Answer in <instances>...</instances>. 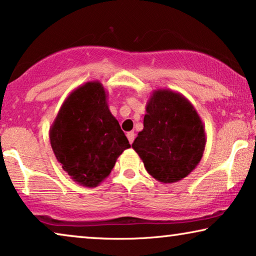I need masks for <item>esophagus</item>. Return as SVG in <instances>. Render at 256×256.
Segmentation results:
<instances>
[{
  "label": "esophagus",
  "instance_id": "esophagus-1",
  "mask_svg": "<svg viewBox=\"0 0 256 256\" xmlns=\"http://www.w3.org/2000/svg\"><path fill=\"white\" fill-rule=\"evenodd\" d=\"M127 138H128V141H129V143H132L134 142V140H135V132H127Z\"/></svg>",
  "mask_w": 256,
  "mask_h": 256
}]
</instances>
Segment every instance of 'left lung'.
Returning a JSON list of instances; mask_svg holds the SVG:
<instances>
[{"label":"left lung","mask_w":256,"mask_h":256,"mask_svg":"<svg viewBox=\"0 0 256 256\" xmlns=\"http://www.w3.org/2000/svg\"><path fill=\"white\" fill-rule=\"evenodd\" d=\"M143 130L132 146L156 180H183L200 162L206 134L197 110L183 94L152 90L146 106Z\"/></svg>","instance_id":"8db88e82"}]
</instances>
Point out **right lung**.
Masks as SVG:
<instances>
[{
  "mask_svg": "<svg viewBox=\"0 0 256 256\" xmlns=\"http://www.w3.org/2000/svg\"><path fill=\"white\" fill-rule=\"evenodd\" d=\"M56 158L76 183L96 188L110 176L118 157L130 148L112 115L100 82L72 90L50 127Z\"/></svg>",
  "mask_w": 256,
  "mask_h": 256,
  "instance_id": "1",
  "label": "right lung"
}]
</instances>
